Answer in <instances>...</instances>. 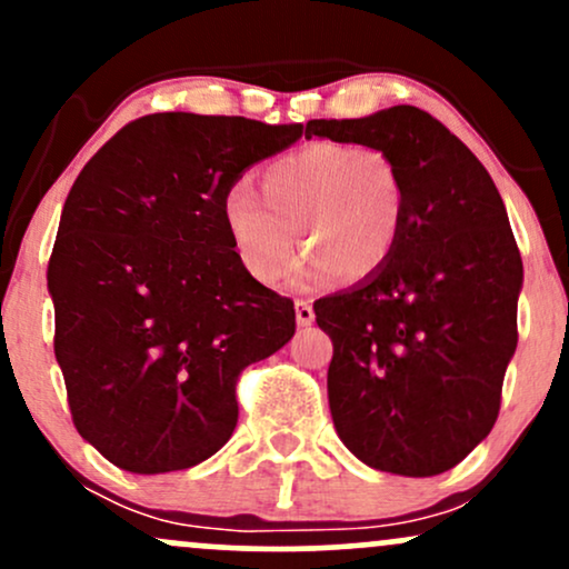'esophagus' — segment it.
<instances>
[{"label":"esophagus","mask_w":569,"mask_h":569,"mask_svg":"<svg viewBox=\"0 0 569 569\" xmlns=\"http://www.w3.org/2000/svg\"><path fill=\"white\" fill-rule=\"evenodd\" d=\"M293 310H297L299 326H310L316 321V310H312V305L307 302V299H297V302H293Z\"/></svg>","instance_id":"34e87169"}]
</instances>
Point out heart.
<instances>
[{
	"instance_id": "b5f03b06",
	"label": "heart",
	"mask_w": 569,
	"mask_h": 569,
	"mask_svg": "<svg viewBox=\"0 0 569 569\" xmlns=\"http://www.w3.org/2000/svg\"><path fill=\"white\" fill-rule=\"evenodd\" d=\"M403 211L393 158L337 141H316L270 162L262 194L232 184L221 198V224L234 257L259 283H278L289 272L293 230L307 248L299 280L377 276L393 259Z\"/></svg>"
}]
</instances>
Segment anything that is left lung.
<instances>
[{"label":"left lung","instance_id":"1","mask_svg":"<svg viewBox=\"0 0 569 569\" xmlns=\"http://www.w3.org/2000/svg\"><path fill=\"white\" fill-rule=\"evenodd\" d=\"M305 136L382 149L407 198L385 270L312 305L335 345L339 439L377 471H449L498 420L519 339L525 267L498 187L466 143L407 103L361 120H310Z\"/></svg>","mask_w":569,"mask_h":569}]
</instances>
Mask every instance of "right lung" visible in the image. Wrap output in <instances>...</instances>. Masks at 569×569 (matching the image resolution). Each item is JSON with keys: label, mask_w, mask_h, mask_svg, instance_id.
Segmentation results:
<instances>
[{"label": "right lung", "mask_w": 569, "mask_h": 569, "mask_svg": "<svg viewBox=\"0 0 569 569\" xmlns=\"http://www.w3.org/2000/svg\"><path fill=\"white\" fill-rule=\"evenodd\" d=\"M302 126L160 112L77 176L48 264L56 361L74 428L130 473L184 471L238 426L234 385L297 329L291 299L243 270L221 198Z\"/></svg>", "instance_id": "1"}]
</instances>
